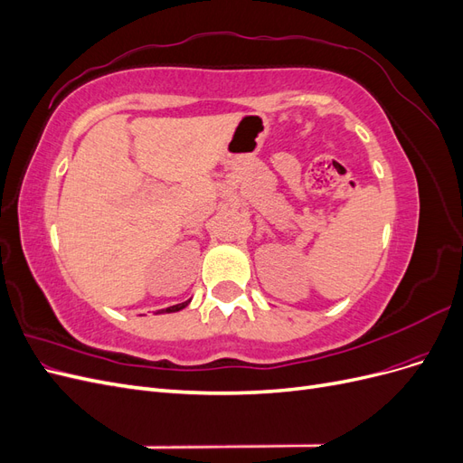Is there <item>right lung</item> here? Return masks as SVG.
I'll return each instance as SVG.
<instances>
[{
    "instance_id": "1",
    "label": "right lung",
    "mask_w": 463,
    "mask_h": 463,
    "mask_svg": "<svg viewBox=\"0 0 463 463\" xmlns=\"http://www.w3.org/2000/svg\"><path fill=\"white\" fill-rule=\"evenodd\" d=\"M189 305V301H184V303H177V305H172V307H167V309H162L160 313H175V311H181V309H185V307Z\"/></svg>"
}]
</instances>
